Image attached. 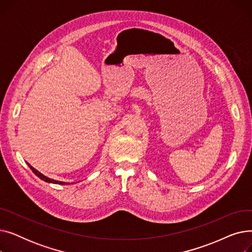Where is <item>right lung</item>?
Listing matches in <instances>:
<instances>
[{
	"instance_id": "add662e5",
	"label": "right lung",
	"mask_w": 252,
	"mask_h": 252,
	"mask_svg": "<svg viewBox=\"0 0 252 252\" xmlns=\"http://www.w3.org/2000/svg\"><path fill=\"white\" fill-rule=\"evenodd\" d=\"M29 164V166L31 167V169L33 171L34 173V175L35 176H37L39 179L41 180H43V181H45V182H48V183H52V184H59V185H67V184H69V183H65V182H59V181H55V180H53V179H50V178H48V177H46V176H44L43 174H41L39 173V171H37L35 168H33L30 163H28Z\"/></svg>"
}]
</instances>
